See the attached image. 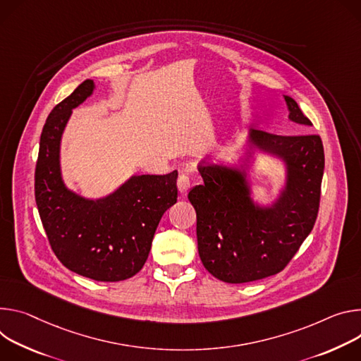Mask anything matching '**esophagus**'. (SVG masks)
Segmentation results:
<instances>
[{"label":"esophagus","mask_w":361,"mask_h":361,"mask_svg":"<svg viewBox=\"0 0 361 361\" xmlns=\"http://www.w3.org/2000/svg\"><path fill=\"white\" fill-rule=\"evenodd\" d=\"M190 185H192L190 178H189L188 175L182 173V175L179 176V179H178V189H179V192H180L182 195H185V193L190 189Z\"/></svg>","instance_id":"obj_1"}]
</instances>
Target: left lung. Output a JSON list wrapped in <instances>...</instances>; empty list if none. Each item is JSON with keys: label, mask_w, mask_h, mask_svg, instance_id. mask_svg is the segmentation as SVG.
<instances>
[{"label": "left lung", "mask_w": 361, "mask_h": 361, "mask_svg": "<svg viewBox=\"0 0 361 361\" xmlns=\"http://www.w3.org/2000/svg\"><path fill=\"white\" fill-rule=\"evenodd\" d=\"M284 99L291 122L312 126L293 97ZM248 142V163L257 151L285 165V182L271 204L253 199L247 164H199L204 185L188 195L196 211L199 257L215 278L229 284L257 281L286 268L315 224L324 173V149L317 135L251 130Z\"/></svg>", "instance_id": "obj_1"}]
</instances>
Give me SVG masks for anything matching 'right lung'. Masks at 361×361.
Wrapping results in <instances>:
<instances>
[{
	"label": "right lung",
	"mask_w": 361,
	"mask_h": 361,
	"mask_svg": "<svg viewBox=\"0 0 361 361\" xmlns=\"http://www.w3.org/2000/svg\"><path fill=\"white\" fill-rule=\"evenodd\" d=\"M94 89L93 80H85L49 114L39 137L35 202L51 250L66 268L94 281L117 283L145 265L160 218L176 204L178 171L132 175L96 199L70 189L61 175V137L73 109Z\"/></svg>",
	"instance_id": "1"
}]
</instances>
